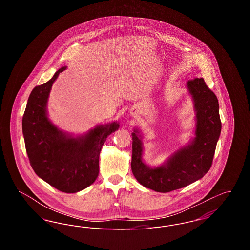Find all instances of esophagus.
Returning <instances> with one entry per match:
<instances>
[{
	"instance_id": "34e87169",
	"label": "esophagus",
	"mask_w": 250,
	"mask_h": 250,
	"mask_svg": "<svg viewBox=\"0 0 250 250\" xmlns=\"http://www.w3.org/2000/svg\"><path fill=\"white\" fill-rule=\"evenodd\" d=\"M133 115H134V113H132V116H133Z\"/></svg>"
}]
</instances>
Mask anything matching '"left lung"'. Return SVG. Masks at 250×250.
Returning a JSON list of instances; mask_svg holds the SVG:
<instances>
[{"label":"left lung","instance_id":"1","mask_svg":"<svg viewBox=\"0 0 250 250\" xmlns=\"http://www.w3.org/2000/svg\"><path fill=\"white\" fill-rule=\"evenodd\" d=\"M187 89L195 111L194 137L163 164L147 165L143 158V133L138 127L132 133V172L141 185L156 192L166 193L185 188L202 178L212 166L221 132L218 100L202 78L188 81Z\"/></svg>","mask_w":250,"mask_h":250}]
</instances>
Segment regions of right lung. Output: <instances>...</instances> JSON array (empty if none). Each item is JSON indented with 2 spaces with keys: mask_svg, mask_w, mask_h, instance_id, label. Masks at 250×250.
Masks as SVG:
<instances>
[{
  "mask_svg": "<svg viewBox=\"0 0 250 250\" xmlns=\"http://www.w3.org/2000/svg\"><path fill=\"white\" fill-rule=\"evenodd\" d=\"M66 66L55 72L48 83L36 86L28 98L22 118L26 152L38 177L64 193L83 190L99 173V155L107 137L118 130V122L97 125L81 135L56 126L48 116L52 84Z\"/></svg>",
  "mask_w": 250,
  "mask_h": 250,
  "instance_id": "obj_1",
  "label": "right lung"
}]
</instances>
